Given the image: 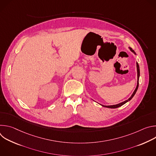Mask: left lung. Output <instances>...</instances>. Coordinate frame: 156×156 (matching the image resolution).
<instances>
[{
	"label": "left lung",
	"instance_id": "8db88e82",
	"mask_svg": "<svg viewBox=\"0 0 156 156\" xmlns=\"http://www.w3.org/2000/svg\"><path fill=\"white\" fill-rule=\"evenodd\" d=\"M129 50L134 54H135V55H136V52L133 51L131 48H129ZM136 69H137V85H136V89L135 90V91H134V92L133 93V94H132V95L131 96V97L129 98H128V99H127V100H126V101H123V102H121V103H119V104H115V105H102V104H100L101 105H102V107H107V108H118V107H121L122 105H123V104H125V103H126L127 102H128V101H129L133 98V96H135V94H136V91H137V90H138V86H139V78H140V66H139V65H138V62H136Z\"/></svg>",
	"mask_w": 156,
	"mask_h": 156
}]
</instances>
